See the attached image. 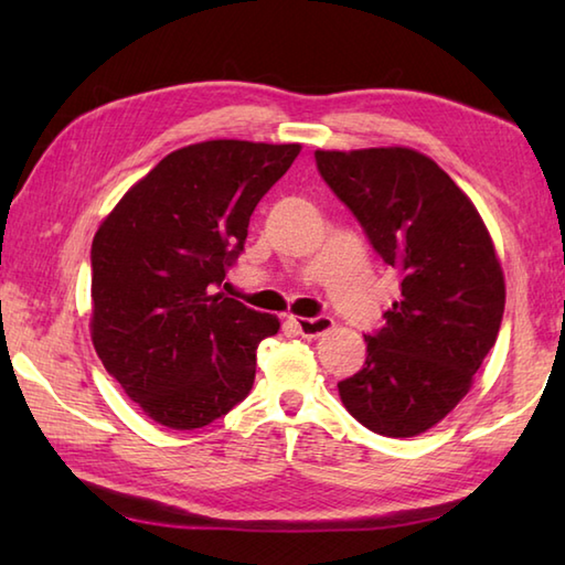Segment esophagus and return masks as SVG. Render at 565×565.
I'll return each instance as SVG.
<instances>
[{
    "instance_id": "1",
    "label": "esophagus",
    "mask_w": 565,
    "mask_h": 565,
    "mask_svg": "<svg viewBox=\"0 0 565 565\" xmlns=\"http://www.w3.org/2000/svg\"><path fill=\"white\" fill-rule=\"evenodd\" d=\"M291 326L303 334V338H318V334L328 332L332 328L330 316H318V318H289Z\"/></svg>"
}]
</instances>
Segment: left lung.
<instances>
[{"instance_id": "1", "label": "left lung", "mask_w": 565, "mask_h": 565, "mask_svg": "<svg viewBox=\"0 0 565 565\" xmlns=\"http://www.w3.org/2000/svg\"><path fill=\"white\" fill-rule=\"evenodd\" d=\"M320 177L401 274V298L364 334L366 362L338 383L347 411L383 437L447 417L498 340L505 276L476 206L411 148L316 150Z\"/></svg>"}]
</instances>
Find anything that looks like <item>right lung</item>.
Listing matches in <instances>:
<instances>
[{
  "mask_svg": "<svg viewBox=\"0 0 565 565\" xmlns=\"http://www.w3.org/2000/svg\"><path fill=\"white\" fill-rule=\"evenodd\" d=\"M298 142L206 140L126 191L92 243V342L154 423L206 427L247 398L257 347L279 320L221 291L249 215Z\"/></svg>",
  "mask_w": 565,
  "mask_h": 565,
  "instance_id": "obj_1",
  "label": "right lung"
}]
</instances>
